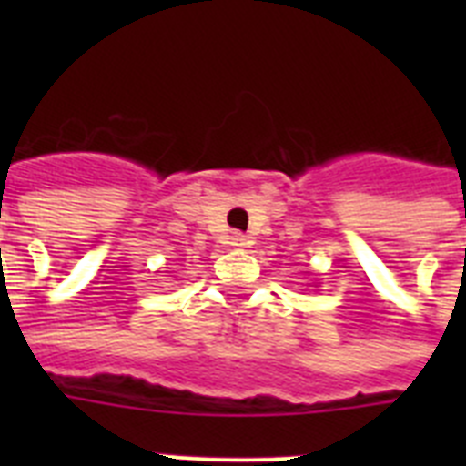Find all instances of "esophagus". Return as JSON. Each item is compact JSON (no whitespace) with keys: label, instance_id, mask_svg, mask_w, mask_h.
Here are the masks:
<instances>
[{"label":"esophagus","instance_id":"34e87169","mask_svg":"<svg viewBox=\"0 0 466 466\" xmlns=\"http://www.w3.org/2000/svg\"><path fill=\"white\" fill-rule=\"evenodd\" d=\"M230 245H233V247H247V245H249V238H247L245 233H233V236H230Z\"/></svg>","mask_w":466,"mask_h":466}]
</instances>
